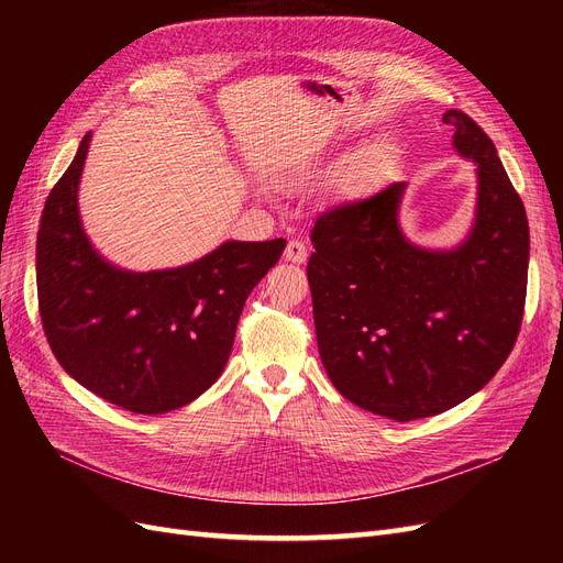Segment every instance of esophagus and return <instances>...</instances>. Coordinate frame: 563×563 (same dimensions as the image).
I'll list each match as a JSON object with an SVG mask.
<instances>
[{
	"label": "esophagus",
	"mask_w": 563,
	"mask_h": 563,
	"mask_svg": "<svg viewBox=\"0 0 563 563\" xmlns=\"http://www.w3.org/2000/svg\"><path fill=\"white\" fill-rule=\"evenodd\" d=\"M284 258H286L288 263H296V265H300V263L308 261V249H305V244H302V242H298V240H291V242L286 244Z\"/></svg>",
	"instance_id": "1"
}]
</instances>
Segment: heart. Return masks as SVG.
Masks as SVG:
<instances>
[{
	"instance_id": "1",
	"label": "heart",
	"mask_w": 563,
	"mask_h": 563,
	"mask_svg": "<svg viewBox=\"0 0 563 563\" xmlns=\"http://www.w3.org/2000/svg\"><path fill=\"white\" fill-rule=\"evenodd\" d=\"M395 159V143L385 135H376L340 162L333 174V187L345 201H364L378 190L385 174Z\"/></svg>"
}]
</instances>
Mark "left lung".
<instances>
[{"label":"left lung","instance_id":"left-lung-1","mask_svg":"<svg viewBox=\"0 0 563 563\" xmlns=\"http://www.w3.org/2000/svg\"><path fill=\"white\" fill-rule=\"evenodd\" d=\"M457 157L476 168L474 218L451 249L399 223L406 183L323 213L308 263L321 364L364 411L430 418L476 395L505 364L523 317L528 220L488 135L446 110Z\"/></svg>","mask_w":563,"mask_h":563}]
</instances>
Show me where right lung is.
Returning <instances> with one entry per match:
<instances>
[{"label": "right lung", "instance_id": "right-lung-1", "mask_svg": "<svg viewBox=\"0 0 563 563\" xmlns=\"http://www.w3.org/2000/svg\"><path fill=\"white\" fill-rule=\"evenodd\" d=\"M91 133L51 190L37 232L44 333L70 378L131 413L157 416L203 395L223 373L249 294L286 240H228L178 267L110 263L79 216Z\"/></svg>", "mask_w": 563, "mask_h": 563}]
</instances>
